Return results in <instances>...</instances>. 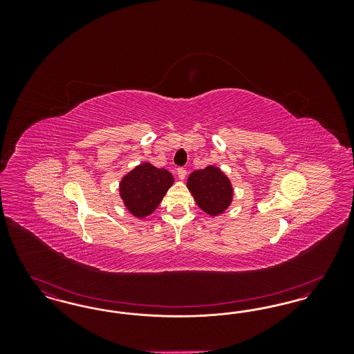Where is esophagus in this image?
<instances>
[{
  "label": "esophagus",
  "instance_id": "34e87169",
  "mask_svg": "<svg viewBox=\"0 0 354 354\" xmlns=\"http://www.w3.org/2000/svg\"><path fill=\"white\" fill-rule=\"evenodd\" d=\"M176 172H178V176H179V179H180V180H183V179L185 178V175H187V169H183V167H179Z\"/></svg>",
  "mask_w": 354,
  "mask_h": 354
}]
</instances>
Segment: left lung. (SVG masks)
<instances>
[{
    "label": "left lung",
    "instance_id": "8db88e82",
    "mask_svg": "<svg viewBox=\"0 0 354 354\" xmlns=\"http://www.w3.org/2000/svg\"><path fill=\"white\" fill-rule=\"evenodd\" d=\"M187 188L199 208L209 216L223 214L234 198L231 180L216 166L194 171L187 179Z\"/></svg>",
    "mask_w": 354,
    "mask_h": 354
}]
</instances>
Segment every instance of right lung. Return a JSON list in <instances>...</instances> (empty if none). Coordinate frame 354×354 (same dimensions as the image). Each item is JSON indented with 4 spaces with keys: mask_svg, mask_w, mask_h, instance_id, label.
<instances>
[{
    "mask_svg": "<svg viewBox=\"0 0 354 354\" xmlns=\"http://www.w3.org/2000/svg\"><path fill=\"white\" fill-rule=\"evenodd\" d=\"M172 185L174 176L169 171L145 162L122 178L119 195L130 214L143 219L156 209Z\"/></svg>",
    "mask_w": 354,
    "mask_h": 354,
    "instance_id": "right-lung-1",
    "label": "right lung"
}]
</instances>
